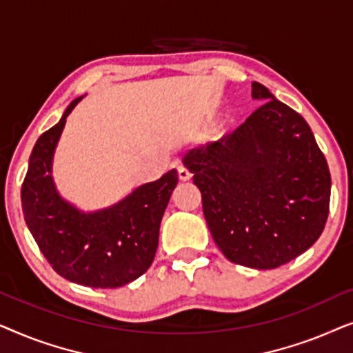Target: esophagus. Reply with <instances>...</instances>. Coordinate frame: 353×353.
I'll return each mask as SVG.
<instances>
[{"instance_id":"esophagus-1","label":"esophagus","mask_w":353,"mask_h":353,"mask_svg":"<svg viewBox=\"0 0 353 353\" xmlns=\"http://www.w3.org/2000/svg\"><path fill=\"white\" fill-rule=\"evenodd\" d=\"M178 175H180V178H181L183 181H186V180H190V178L192 176V173L188 170V167L178 165Z\"/></svg>"}]
</instances>
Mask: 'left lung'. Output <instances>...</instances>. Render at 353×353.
<instances>
[{
  "instance_id": "8db88e82",
  "label": "left lung",
  "mask_w": 353,
  "mask_h": 353,
  "mask_svg": "<svg viewBox=\"0 0 353 353\" xmlns=\"http://www.w3.org/2000/svg\"><path fill=\"white\" fill-rule=\"evenodd\" d=\"M262 103L220 141L185 163L201 190L212 238L225 257L273 270L315 244L330 214L331 175L310 127L259 81Z\"/></svg>"
}]
</instances>
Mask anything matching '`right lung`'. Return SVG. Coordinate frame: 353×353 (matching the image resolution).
Returning <instances> with one entry per match:
<instances>
[{
  "instance_id": "add662e5",
  "label": "right lung",
  "mask_w": 353,
  "mask_h": 353,
  "mask_svg": "<svg viewBox=\"0 0 353 353\" xmlns=\"http://www.w3.org/2000/svg\"><path fill=\"white\" fill-rule=\"evenodd\" d=\"M80 99L72 101L59 122L38 138L22 183V210L38 248L57 274L88 288L114 289L134 281L151 267L178 172L173 168L96 214H81L62 201L50 175L51 159L67 115Z\"/></svg>"
}]
</instances>
